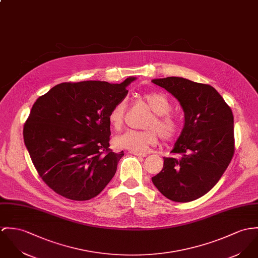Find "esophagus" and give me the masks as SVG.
Instances as JSON below:
<instances>
[{
    "label": "esophagus",
    "mask_w": 258,
    "mask_h": 258,
    "mask_svg": "<svg viewBox=\"0 0 258 258\" xmlns=\"http://www.w3.org/2000/svg\"><path fill=\"white\" fill-rule=\"evenodd\" d=\"M130 154L135 155V156H137V157H142V158H144V157L147 156L146 153H141V152H130Z\"/></svg>",
    "instance_id": "34e87169"
}]
</instances>
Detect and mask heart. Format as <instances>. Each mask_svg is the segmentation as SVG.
Masks as SVG:
<instances>
[{"label":"heart","instance_id":"b5f03b06","mask_svg":"<svg viewBox=\"0 0 258 258\" xmlns=\"http://www.w3.org/2000/svg\"><path fill=\"white\" fill-rule=\"evenodd\" d=\"M143 100L155 113L154 117L150 118L146 123L145 127L148 128L147 130H127L117 135L113 139V144L118 149H125L131 152H144L158 143L157 132L164 140H171L176 136L178 123L168 114L171 105L167 97L160 93H149L143 95ZM125 106L123 100L118 101L108 113V122L116 131L123 126Z\"/></svg>","mask_w":258,"mask_h":258}]
</instances>
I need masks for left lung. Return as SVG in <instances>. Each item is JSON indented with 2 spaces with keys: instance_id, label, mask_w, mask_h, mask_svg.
<instances>
[{
  "instance_id": "8db88e82",
  "label": "left lung",
  "mask_w": 258,
  "mask_h": 258,
  "mask_svg": "<svg viewBox=\"0 0 258 258\" xmlns=\"http://www.w3.org/2000/svg\"><path fill=\"white\" fill-rule=\"evenodd\" d=\"M180 103L184 126L164 167L152 177L167 199L190 202L210 191L227 169L234 153V115L209 85L180 77L154 79Z\"/></svg>"
}]
</instances>
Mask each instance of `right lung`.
I'll return each instance as SVG.
<instances>
[{
    "mask_svg": "<svg viewBox=\"0 0 258 258\" xmlns=\"http://www.w3.org/2000/svg\"><path fill=\"white\" fill-rule=\"evenodd\" d=\"M136 79L62 83L34 102L24 124V144L37 172L56 193L90 200L112 179L124 153L108 148L107 117Z\"/></svg>",
    "mask_w": 258,
    "mask_h": 258,
    "instance_id": "obj_1",
    "label": "right lung"
}]
</instances>
